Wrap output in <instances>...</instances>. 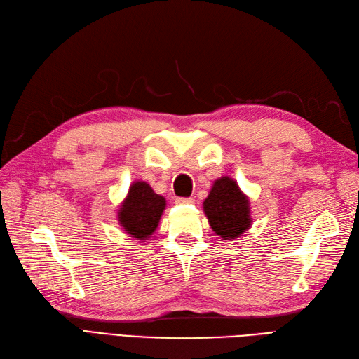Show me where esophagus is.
Returning <instances> with one entry per match:
<instances>
[{
    "mask_svg": "<svg viewBox=\"0 0 359 359\" xmlns=\"http://www.w3.org/2000/svg\"><path fill=\"white\" fill-rule=\"evenodd\" d=\"M194 203V198H182V196H179V198H176V204H192Z\"/></svg>",
    "mask_w": 359,
    "mask_h": 359,
    "instance_id": "1",
    "label": "esophagus"
}]
</instances>
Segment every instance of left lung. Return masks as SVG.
Instances as JSON below:
<instances>
[{"label":"left lung","instance_id":"8db88e82","mask_svg":"<svg viewBox=\"0 0 359 359\" xmlns=\"http://www.w3.org/2000/svg\"><path fill=\"white\" fill-rule=\"evenodd\" d=\"M212 229L224 240L240 237L252 225L250 203L236 180L228 176L215 180L203 203Z\"/></svg>","mask_w":359,"mask_h":359}]
</instances>
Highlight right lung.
Returning a JSON list of instances; mask_svg holds the SVG:
<instances>
[{
    "mask_svg": "<svg viewBox=\"0 0 359 359\" xmlns=\"http://www.w3.org/2000/svg\"><path fill=\"white\" fill-rule=\"evenodd\" d=\"M167 201L146 182H134L119 205L118 221L126 234L144 241L152 236L165 210Z\"/></svg>",
    "mask_w": 359,
    "mask_h": 359,
    "instance_id": "1",
    "label": "right lung"
}]
</instances>
